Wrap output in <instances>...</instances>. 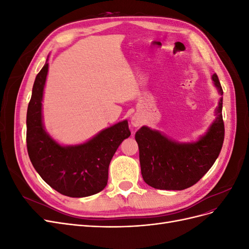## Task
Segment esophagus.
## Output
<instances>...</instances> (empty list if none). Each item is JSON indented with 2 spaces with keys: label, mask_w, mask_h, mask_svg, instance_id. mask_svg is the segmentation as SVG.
<instances>
[{
  "label": "esophagus",
  "mask_w": 249,
  "mask_h": 249,
  "mask_svg": "<svg viewBox=\"0 0 249 249\" xmlns=\"http://www.w3.org/2000/svg\"><path fill=\"white\" fill-rule=\"evenodd\" d=\"M131 124L134 125V126H139L142 124V119L140 118L139 115L135 114L132 116V120H131Z\"/></svg>",
  "instance_id": "esophagus-1"
}]
</instances>
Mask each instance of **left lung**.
<instances>
[{
	"label": "left lung",
	"mask_w": 249,
	"mask_h": 249,
	"mask_svg": "<svg viewBox=\"0 0 249 249\" xmlns=\"http://www.w3.org/2000/svg\"><path fill=\"white\" fill-rule=\"evenodd\" d=\"M212 79L222 95L216 73ZM135 139L139 146L141 175L147 185L161 190L187 189L206 175L220 154L224 140L222 97L216 108V119L197 142L177 143L147 126L140 127Z\"/></svg>",
	"instance_id": "1"
}]
</instances>
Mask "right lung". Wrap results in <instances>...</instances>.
I'll return each mask as SVG.
<instances>
[{
	"mask_svg": "<svg viewBox=\"0 0 249 249\" xmlns=\"http://www.w3.org/2000/svg\"><path fill=\"white\" fill-rule=\"evenodd\" d=\"M46 63L37 73L27 111V149L41 178L53 189L70 197H85L107 186L109 164L116 149L131 135L127 122L102 131L76 146H61L44 132L41 119Z\"/></svg>",
	"mask_w": 249,
	"mask_h": 249,
	"instance_id": "add662e5",
	"label": "right lung"
}]
</instances>
